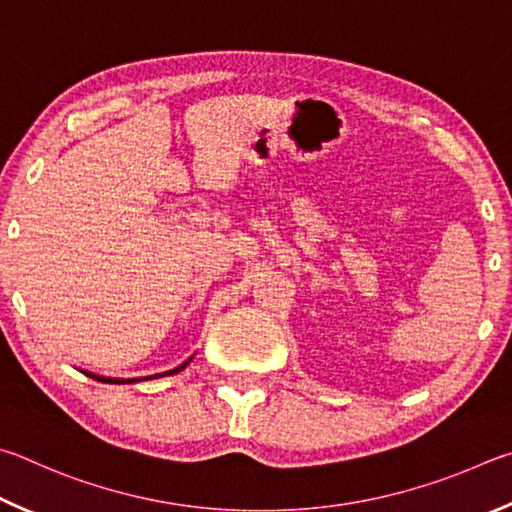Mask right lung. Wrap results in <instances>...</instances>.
Returning a JSON list of instances; mask_svg holds the SVG:
<instances>
[{
    "mask_svg": "<svg viewBox=\"0 0 512 512\" xmlns=\"http://www.w3.org/2000/svg\"><path fill=\"white\" fill-rule=\"evenodd\" d=\"M188 362H191V357H188V360H186L184 364H179L177 369H173V371H166V373H155V375H148V378H130V380H121V378H103V375L87 373V371H83V373H85V375H89V378H92V380L105 382V384H132V382H141V380H155V378H164V375H175V373H179V371H184L186 366H188Z\"/></svg>",
    "mask_w": 512,
    "mask_h": 512,
    "instance_id": "add662e5",
    "label": "right lung"
}]
</instances>
